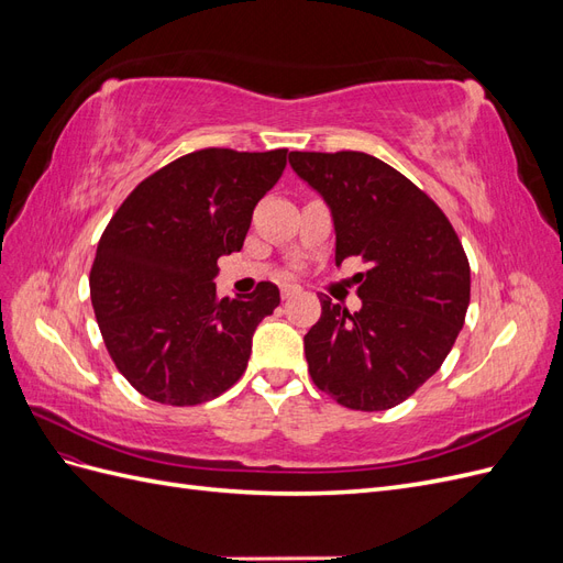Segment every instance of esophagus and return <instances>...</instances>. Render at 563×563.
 Returning <instances> with one entry per match:
<instances>
[{"label":"esophagus","instance_id":"1","mask_svg":"<svg viewBox=\"0 0 563 563\" xmlns=\"http://www.w3.org/2000/svg\"><path fill=\"white\" fill-rule=\"evenodd\" d=\"M298 294H300V288L294 286V284H284V286H282V298H284V300L294 298V296H298Z\"/></svg>","mask_w":563,"mask_h":563}]
</instances>
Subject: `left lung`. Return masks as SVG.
Here are the masks:
<instances>
[{"mask_svg": "<svg viewBox=\"0 0 563 563\" xmlns=\"http://www.w3.org/2000/svg\"><path fill=\"white\" fill-rule=\"evenodd\" d=\"M294 172L329 203L335 265L360 258L362 308L321 296L305 335L314 385L352 411H385L444 364L470 305V263L437 203L366 152H291Z\"/></svg>", "mask_w": 563, "mask_h": 563, "instance_id": "obj_1", "label": "left lung"}]
</instances>
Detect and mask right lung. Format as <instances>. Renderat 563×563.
<instances>
[{
  "label": "right lung",
  "mask_w": 563,
  "mask_h": 563,
  "mask_svg": "<svg viewBox=\"0 0 563 563\" xmlns=\"http://www.w3.org/2000/svg\"><path fill=\"white\" fill-rule=\"evenodd\" d=\"M288 150L190 152L147 176L98 242L91 302L119 373L168 406L216 399L242 378L258 323L279 288L218 298V258L242 251L251 216Z\"/></svg>",
  "instance_id": "1"
}]
</instances>
